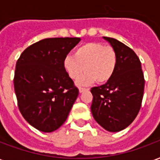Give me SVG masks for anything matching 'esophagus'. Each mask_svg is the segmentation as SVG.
<instances>
[{"mask_svg": "<svg viewBox=\"0 0 160 160\" xmlns=\"http://www.w3.org/2000/svg\"><path fill=\"white\" fill-rule=\"evenodd\" d=\"M87 89L86 88H79V92H80V93H82L84 92H86Z\"/></svg>", "mask_w": 160, "mask_h": 160, "instance_id": "1", "label": "esophagus"}]
</instances>
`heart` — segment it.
Here are the masks:
<instances>
[{"instance_id": "1", "label": "heart", "mask_w": 160, "mask_h": 160, "mask_svg": "<svg viewBox=\"0 0 160 160\" xmlns=\"http://www.w3.org/2000/svg\"><path fill=\"white\" fill-rule=\"evenodd\" d=\"M118 64V56L111 46L101 42H87L77 48L73 56H68L63 60V69L71 80H77V86H88L97 80L104 84L113 77Z\"/></svg>"}]
</instances>
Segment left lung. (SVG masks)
Here are the masks:
<instances>
[{
	"label": "left lung",
	"instance_id": "8db88e82",
	"mask_svg": "<svg viewBox=\"0 0 160 160\" xmlns=\"http://www.w3.org/2000/svg\"><path fill=\"white\" fill-rule=\"evenodd\" d=\"M115 49L118 64L113 77L100 87L92 88V114L109 132H118L129 126L141 109L145 80L136 54L120 41L103 37Z\"/></svg>",
	"mask_w": 160,
	"mask_h": 160
}]
</instances>
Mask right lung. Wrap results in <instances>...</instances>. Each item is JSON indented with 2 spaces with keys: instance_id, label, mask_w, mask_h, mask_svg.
I'll use <instances>...</instances> for the list:
<instances>
[{
  "instance_id": "obj_1",
  "label": "right lung",
  "mask_w": 160,
  "mask_h": 160,
  "mask_svg": "<svg viewBox=\"0 0 160 160\" xmlns=\"http://www.w3.org/2000/svg\"><path fill=\"white\" fill-rule=\"evenodd\" d=\"M80 38H45L26 49L14 73L19 111L26 121L44 133L59 128L68 117L79 90L67 75L62 62Z\"/></svg>"
}]
</instances>
